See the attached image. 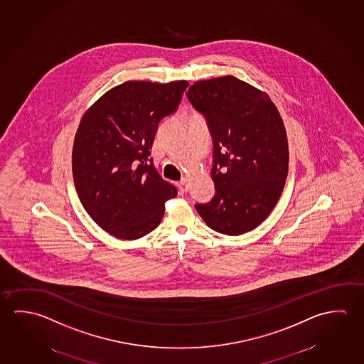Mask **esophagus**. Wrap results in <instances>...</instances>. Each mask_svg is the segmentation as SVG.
<instances>
[{
    "label": "esophagus",
    "instance_id": "obj_1",
    "mask_svg": "<svg viewBox=\"0 0 364 364\" xmlns=\"http://www.w3.org/2000/svg\"><path fill=\"white\" fill-rule=\"evenodd\" d=\"M176 186H178V191H179L180 194H185V193L188 191V183H186V180L185 179L178 183Z\"/></svg>",
    "mask_w": 364,
    "mask_h": 364
}]
</instances>
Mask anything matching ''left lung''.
Returning a JSON list of instances; mask_svg holds the SVG:
<instances>
[{
  "mask_svg": "<svg viewBox=\"0 0 364 364\" xmlns=\"http://www.w3.org/2000/svg\"><path fill=\"white\" fill-rule=\"evenodd\" d=\"M188 100L202 114L213 141L215 194L198 213L217 232L239 236L273 210L286 184L288 142L267 94L233 76L198 81Z\"/></svg>",
  "mask_w": 364,
  "mask_h": 364,
  "instance_id": "8db88e82",
  "label": "left lung"
}]
</instances>
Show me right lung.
Returning a JSON list of instances; mask_svg holds the SVG:
<instances>
[{
  "label": "right lung",
  "instance_id": "1",
  "mask_svg": "<svg viewBox=\"0 0 364 364\" xmlns=\"http://www.w3.org/2000/svg\"><path fill=\"white\" fill-rule=\"evenodd\" d=\"M188 86V81H128L104 94L78 125L72 173L80 202L118 239L137 240L154 231L165 202L178 196L157 173L149 149Z\"/></svg>",
  "mask_w": 364,
  "mask_h": 364
}]
</instances>
